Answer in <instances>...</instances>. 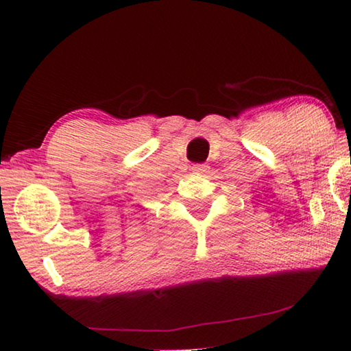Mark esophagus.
<instances>
[{
  "mask_svg": "<svg viewBox=\"0 0 351 351\" xmlns=\"http://www.w3.org/2000/svg\"><path fill=\"white\" fill-rule=\"evenodd\" d=\"M207 170H209V165H206V164H195V165H192L193 173H206Z\"/></svg>",
  "mask_w": 351,
  "mask_h": 351,
  "instance_id": "1",
  "label": "esophagus"
}]
</instances>
